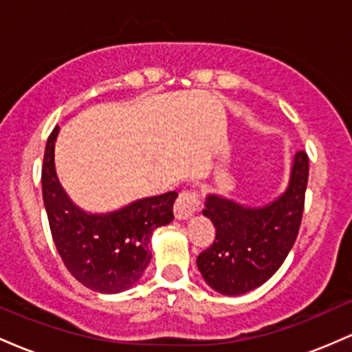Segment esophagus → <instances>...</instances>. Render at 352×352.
<instances>
[{
	"label": "esophagus",
	"instance_id": "esophagus-1",
	"mask_svg": "<svg viewBox=\"0 0 352 352\" xmlns=\"http://www.w3.org/2000/svg\"><path fill=\"white\" fill-rule=\"evenodd\" d=\"M200 197L195 190H182L173 205V213L179 220H187L199 210Z\"/></svg>",
	"mask_w": 352,
	"mask_h": 352
}]
</instances>
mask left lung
Here are the masks:
<instances>
[{"mask_svg": "<svg viewBox=\"0 0 352 352\" xmlns=\"http://www.w3.org/2000/svg\"><path fill=\"white\" fill-rule=\"evenodd\" d=\"M309 159L305 151L294 155L286 192L261 208L208 195L204 215L215 227V240L197 258L201 276L215 292L236 296L268 281L296 241L301 227Z\"/></svg>", "mask_w": 352, "mask_h": 352, "instance_id": "1", "label": "left lung"}]
</instances>
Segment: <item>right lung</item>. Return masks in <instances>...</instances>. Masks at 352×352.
I'll return each instance as SVG.
<instances>
[{
    "label": "right lung",
    "instance_id": "1",
    "mask_svg": "<svg viewBox=\"0 0 352 352\" xmlns=\"http://www.w3.org/2000/svg\"><path fill=\"white\" fill-rule=\"evenodd\" d=\"M59 127L47 137L41 184L52 240L67 272L98 293H120L139 281L151 263L152 232L173 218L177 192L137 200L127 207L89 215L67 199L54 170V142Z\"/></svg>",
    "mask_w": 352,
    "mask_h": 352
}]
</instances>
